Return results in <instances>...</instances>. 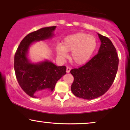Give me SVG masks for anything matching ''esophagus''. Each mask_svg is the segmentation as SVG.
Wrapping results in <instances>:
<instances>
[{
	"label": "esophagus",
	"mask_w": 130,
	"mask_h": 130,
	"mask_svg": "<svg viewBox=\"0 0 130 130\" xmlns=\"http://www.w3.org/2000/svg\"><path fill=\"white\" fill-rule=\"evenodd\" d=\"M70 70H71V68L70 67H67V73H70Z\"/></svg>",
	"instance_id": "1"
}]
</instances>
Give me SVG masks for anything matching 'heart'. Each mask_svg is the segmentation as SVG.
<instances>
[{
  "label": "heart",
  "instance_id": "heart-1",
  "mask_svg": "<svg viewBox=\"0 0 130 130\" xmlns=\"http://www.w3.org/2000/svg\"><path fill=\"white\" fill-rule=\"evenodd\" d=\"M97 46L95 37L83 32H78L65 37L63 45L58 44L56 52L60 58L68 57L71 52V59L76 64L82 65L87 62Z\"/></svg>",
  "mask_w": 130,
  "mask_h": 130
}]
</instances>
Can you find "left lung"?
<instances>
[{
	"label": "left lung",
	"instance_id": "left-lung-1",
	"mask_svg": "<svg viewBox=\"0 0 130 130\" xmlns=\"http://www.w3.org/2000/svg\"><path fill=\"white\" fill-rule=\"evenodd\" d=\"M98 35L101 42L98 53L84 65L70 71L74 77L71 91L83 99L92 100L104 95L117 72L119 57L116 47L109 38Z\"/></svg>",
	"mask_w": 130,
	"mask_h": 130
}]
</instances>
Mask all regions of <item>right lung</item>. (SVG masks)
Masks as SVG:
<instances>
[{
    "instance_id": "add662e5",
    "label": "right lung",
    "mask_w": 130,
    "mask_h": 130,
    "mask_svg": "<svg viewBox=\"0 0 130 130\" xmlns=\"http://www.w3.org/2000/svg\"><path fill=\"white\" fill-rule=\"evenodd\" d=\"M56 26L41 28L26 35L21 41L14 54V68L19 86L33 98L48 93L57 82L66 74V67H57L49 62L33 64L26 57L29 46L34 41L46 40L53 36Z\"/></svg>"
}]
</instances>
